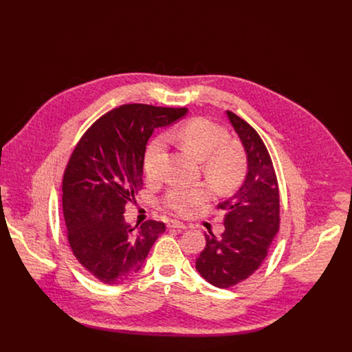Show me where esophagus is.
Returning a JSON list of instances; mask_svg holds the SVG:
<instances>
[{
  "instance_id": "obj_1",
  "label": "esophagus",
  "mask_w": 352,
  "mask_h": 352,
  "mask_svg": "<svg viewBox=\"0 0 352 352\" xmlns=\"http://www.w3.org/2000/svg\"><path fill=\"white\" fill-rule=\"evenodd\" d=\"M168 228H177V230H185L186 226L181 221H177V220H171L168 224H167Z\"/></svg>"
}]
</instances>
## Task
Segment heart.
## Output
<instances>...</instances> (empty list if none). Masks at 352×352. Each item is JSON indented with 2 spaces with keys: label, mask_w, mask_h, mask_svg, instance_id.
Listing matches in <instances>:
<instances>
[{
  "label": "heart",
  "mask_w": 352,
  "mask_h": 352,
  "mask_svg": "<svg viewBox=\"0 0 352 352\" xmlns=\"http://www.w3.org/2000/svg\"><path fill=\"white\" fill-rule=\"evenodd\" d=\"M170 140H177L196 160L202 162V173L219 192L236 188L246 173V156L242 147L228 140L227 131L208 118H192L167 132ZM166 148V138L157 136L148 143L144 153V173L150 179L160 178V157ZM210 199L206 185L171 186L163 197L167 212L188 217Z\"/></svg>",
  "instance_id": "obj_1"
}]
</instances>
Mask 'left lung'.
<instances>
[{
  "mask_svg": "<svg viewBox=\"0 0 352 352\" xmlns=\"http://www.w3.org/2000/svg\"><path fill=\"white\" fill-rule=\"evenodd\" d=\"M245 148L248 173L241 188L217 209L226 212L224 232L206 236L196 270L219 288H230L252 276L267 256L280 227V195L274 167L258 132L227 111Z\"/></svg>",
  "mask_w": 352,
  "mask_h": 352,
  "instance_id": "1",
  "label": "left lung"
}]
</instances>
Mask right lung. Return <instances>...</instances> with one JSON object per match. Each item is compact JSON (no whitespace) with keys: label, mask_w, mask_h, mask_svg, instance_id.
<instances>
[{"label":"right lung","mask_w":352,"mask_h":352,"mask_svg":"<svg viewBox=\"0 0 352 352\" xmlns=\"http://www.w3.org/2000/svg\"><path fill=\"white\" fill-rule=\"evenodd\" d=\"M188 109L125 104L100 117L80 138L63 179L68 242L78 262L104 284H121L143 266L166 231L162 221L131 227L125 205L142 189L148 138Z\"/></svg>","instance_id":"1"}]
</instances>
